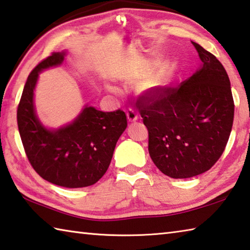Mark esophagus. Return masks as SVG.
Wrapping results in <instances>:
<instances>
[{"label": "esophagus", "instance_id": "1", "mask_svg": "<svg viewBox=\"0 0 250 250\" xmlns=\"http://www.w3.org/2000/svg\"><path fill=\"white\" fill-rule=\"evenodd\" d=\"M126 114H127V118L129 122H135L138 118V113L133 107H128L127 111H126Z\"/></svg>", "mask_w": 250, "mask_h": 250}]
</instances>
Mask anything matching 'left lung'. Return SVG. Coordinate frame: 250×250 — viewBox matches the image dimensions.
Returning a JSON list of instances; mask_svg holds the SVG:
<instances>
[{
  "instance_id": "obj_1",
  "label": "left lung",
  "mask_w": 250,
  "mask_h": 250,
  "mask_svg": "<svg viewBox=\"0 0 250 250\" xmlns=\"http://www.w3.org/2000/svg\"><path fill=\"white\" fill-rule=\"evenodd\" d=\"M192 43L203 62L198 71L178 86L150 87L136 101L151 159L173 179L211 169L225 150L234 121L226 70L213 54Z\"/></svg>"
}]
</instances>
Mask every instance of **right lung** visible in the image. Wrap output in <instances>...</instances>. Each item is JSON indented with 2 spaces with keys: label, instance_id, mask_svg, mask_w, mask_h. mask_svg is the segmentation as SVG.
<instances>
[{
  "label": "right lung",
  "instance_id": "1",
  "mask_svg": "<svg viewBox=\"0 0 250 250\" xmlns=\"http://www.w3.org/2000/svg\"><path fill=\"white\" fill-rule=\"evenodd\" d=\"M63 57L64 52H52L29 73L17 106V125L35 171L48 182L73 189L94 185L104 176L127 117L121 108L102 112L86 106L65 127H43L34 109L35 84L42 70L60 64Z\"/></svg>",
  "mask_w": 250,
  "mask_h": 250
}]
</instances>
